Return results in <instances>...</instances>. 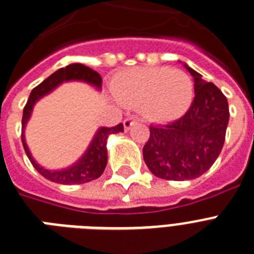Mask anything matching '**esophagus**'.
Listing matches in <instances>:
<instances>
[{"instance_id":"esophagus-1","label":"esophagus","mask_w":254,"mask_h":254,"mask_svg":"<svg viewBox=\"0 0 254 254\" xmlns=\"http://www.w3.org/2000/svg\"><path fill=\"white\" fill-rule=\"evenodd\" d=\"M135 125H136V121L133 118H127V119H125V121H123V126H125L126 131H128L132 126H135Z\"/></svg>"}]
</instances>
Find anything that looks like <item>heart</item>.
Masks as SVG:
<instances>
[{
  "label": "heart",
  "instance_id": "b5f03b06",
  "mask_svg": "<svg viewBox=\"0 0 254 254\" xmlns=\"http://www.w3.org/2000/svg\"><path fill=\"white\" fill-rule=\"evenodd\" d=\"M119 104L136 108L150 122L168 123L188 113L194 100V82L186 71L168 66H136L119 71L110 82Z\"/></svg>",
  "mask_w": 254,
  "mask_h": 254
}]
</instances>
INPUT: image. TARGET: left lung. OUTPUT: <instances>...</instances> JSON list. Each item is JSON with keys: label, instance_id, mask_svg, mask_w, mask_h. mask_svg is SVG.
<instances>
[{"label": "left lung", "instance_id": "obj_1", "mask_svg": "<svg viewBox=\"0 0 254 254\" xmlns=\"http://www.w3.org/2000/svg\"><path fill=\"white\" fill-rule=\"evenodd\" d=\"M183 64L194 79V101L175 122L150 125V137L142 149L154 176L173 181L196 179L211 168L222 150L230 117L229 103L220 88Z\"/></svg>", "mask_w": 254, "mask_h": 254}]
</instances>
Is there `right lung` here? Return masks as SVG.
Here are the masks:
<instances>
[{
    "instance_id": "right-lung-1",
    "label": "right lung",
    "mask_w": 254,
    "mask_h": 254,
    "mask_svg": "<svg viewBox=\"0 0 254 254\" xmlns=\"http://www.w3.org/2000/svg\"><path fill=\"white\" fill-rule=\"evenodd\" d=\"M70 81L84 82V83L91 84L97 91L101 90V77L97 71L92 70L91 68L83 64H79V63L69 64L65 68L56 70L50 77H47L42 83H40L36 88L32 90L27 105L23 110V121H21V142H23L24 150L27 153L30 163L33 164L34 168L45 179L50 180L53 183L62 184V185H74V184L79 185V184L90 183L92 180L99 179L103 175L106 163H108V149H106L108 138L110 135L123 132L122 123L116 127H112V128H108V127L97 128L88 148L82 154V157L75 160L73 164L62 168V170H49V168L41 166L40 163H37V160L33 158L29 148H28L27 141H25V133H24L25 126L30 119L37 101L41 100L43 96L51 94L62 83Z\"/></svg>"
}]
</instances>
